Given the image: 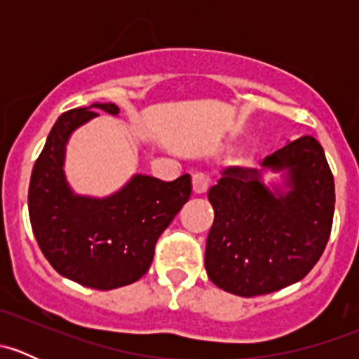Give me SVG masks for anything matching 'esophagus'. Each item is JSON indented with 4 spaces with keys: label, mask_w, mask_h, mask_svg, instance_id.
<instances>
[{
    "label": "esophagus",
    "mask_w": 359,
    "mask_h": 359,
    "mask_svg": "<svg viewBox=\"0 0 359 359\" xmlns=\"http://www.w3.org/2000/svg\"><path fill=\"white\" fill-rule=\"evenodd\" d=\"M193 191L194 194H203L208 191V177L205 173H194L193 175Z\"/></svg>",
    "instance_id": "esophagus-1"
}]
</instances>
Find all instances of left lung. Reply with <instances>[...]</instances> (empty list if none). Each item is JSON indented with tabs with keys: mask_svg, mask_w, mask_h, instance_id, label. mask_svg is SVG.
<instances>
[{
	"mask_svg": "<svg viewBox=\"0 0 359 359\" xmlns=\"http://www.w3.org/2000/svg\"><path fill=\"white\" fill-rule=\"evenodd\" d=\"M285 171L287 191L263 184ZM215 219L205 267L210 280L240 297L266 295L302 280L323 255L335 208L334 175L323 147L304 135L260 161L229 166L208 191Z\"/></svg>",
	"mask_w": 359,
	"mask_h": 359,
	"instance_id": "obj_1",
	"label": "left lung"
}]
</instances>
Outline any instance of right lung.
<instances>
[{
  "label": "right lung",
  "mask_w": 359,
  "mask_h": 359,
  "mask_svg": "<svg viewBox=\"0 0 359 359\" xmlns=\"http://www.w3.org/2000/svg\"><path fill=\"white\" fill-rule=\"evenodd\" d=\"M118 114L114 104H92L59 116L34 163L29 182L32 233L53 269L97 290L135 283L149 271L163 231L191 198V177L163 182L135 175L112 196H78L64 175L69 135L95 118Z\"/></svg>",
  "instance_id": "right-lung-1"
}]
</instances>
